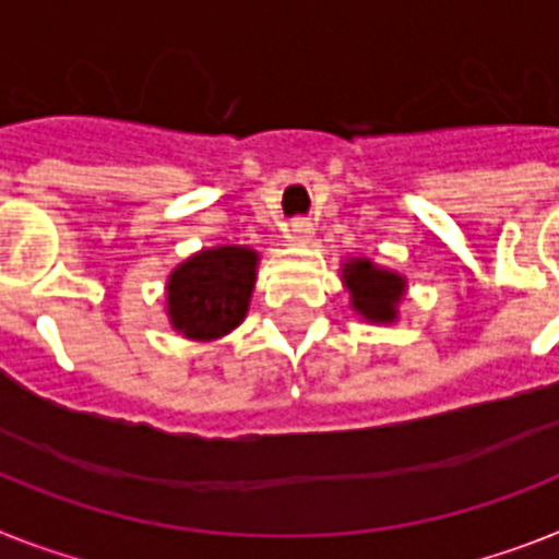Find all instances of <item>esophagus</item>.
Masks as SVG:
<instances>
[{"label": "esophagus", "instance_id": "obj_1", "mask_svg": "<svg viewBox=\"0 0 559 559\" xmlns=\"http://www.w3.org/2000/svg\"><path fill=\"white\" fill-rule=\"evenodd\" d=\"M311 234H313V225L308 223V219H294V223H290V228H288V237L294 239V242H306Z\"/></svg>", "mask_w": 559, "mask_h": 559}]
</instances>
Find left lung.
I'll list each match as a JSON object with an SVG mask.
<instances>
[{
  "instance_id": "8db88e82",
  "label": "left lung",
  "mask_w": 559,
  "mask_h": 559,
  "mask_svg": "<svg viewBox=\"0 0 559 559\" xmlns=\"http://www.w3.org/2000/svg\"><path fill=\"white\" fill-rule=\"evenodd\" d=\"M345 283L352 288L354 308L371 322H391L396 317V302L405 283L391 271L373 269L368 260H354L345 265Z\"/></svg>"
}]
</instances>
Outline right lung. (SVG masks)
<instances>
[{
    "label": "right lung",
    "instance_id": "add662e5",
    "mask_svg": "<svg viewBox=\"0 0 559 559\" xmlns=\"http://www.w3.org/2000/svg\"><path fill=\"white\" fill-rule=\"evenodd\" d=\"M257 253L223 246L182 262L168 283V313L174 329L191 340H214L237 329L248 311Z\"/></svg>",
    "mask_w": 559,
    "mask_h": 559
}]
</instances>
